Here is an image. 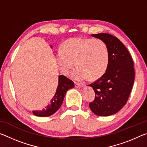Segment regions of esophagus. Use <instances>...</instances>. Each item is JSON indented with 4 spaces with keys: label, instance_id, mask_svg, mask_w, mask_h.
I'll use <instances>...</instances> for the list:
<instances>
[{
    "label": "esophagus",
    "instance_id": "1",
    "mask_svg": "<svg viewBox=\"0 0 147 147\" xmlns=\"http://www.w3.org/2000/svg\"><path fill=\"white\" fill-rule=\"evenodd\" d=\"M74 86H75V88H82V87L83 86V85L82 84L75 82V84H74Z\"/></svg>",
    "mask_w": 147,
    "mask_h": 147
}]
</instances>
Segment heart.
Masks as SVG:
<instances>
[{
  "label": "heart",
  "mask_w": 147,
  "mask_h": 147,
  "mask_svg": "<svg viewBox=\"0 0 147 147\" xmlns=\"http://www.w3.org/2000/svg\"><path fill=\"white\" fill-rule=\"evenodd\" d=\"M58 67L62 74L67 75L73 67L72 78L78 81L88 78L96 79L108 69L109 54L106 43L100 39L76 37L67 39L55 55Z\"/></svg>",
  "instance_id": "1"
}]
</instances>
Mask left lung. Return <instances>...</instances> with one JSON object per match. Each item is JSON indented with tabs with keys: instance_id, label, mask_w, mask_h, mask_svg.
<instances>
[{
	"instance_id": "obj_1",
	"label": "left lung",
	"mask_w": 147,
	"mask_h": 147,
	"mask_svg": "<svg viewBox=\"0 0 147 147\" xmlns=\"http://www.w3.org/2000/svg\"><path fill=\"white\" fill-rule=\"evenodd\" d=\"M91 36L106 43L109 61L106 73L88 85L95 93L89 106L96 115L109 116L118 112L127 102L135 78L134 61L127 49L116 37L106 33Z\"/></svg>"
}]
</instances>
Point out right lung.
<instances>
[{
	"mask_svg": "<svg viewBox=\"0 0 147 147\" xmlns=\"http://www.w3.org/2000/svg\"><path fill=\"white\" fill-rule=\"evenodd\" d=\"M74 87V84L73 80L63 75H59L58 88L55 95L51 101V103L41 111H33V113L35 115L39 117L52 115L60 108L61 104L63 103L66 92Z\"/></svg>",
	"mask_w": 147,
	"mask_h": 147,
	"instance_id": "right-lung-1",
	"label": "right lung"
}]
</instances>
